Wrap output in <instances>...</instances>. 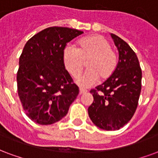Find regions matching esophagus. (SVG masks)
Segmentation results:
<instances>
[{
    "instance_id": "34e87169",
    "label": "esophagus",
    "mask_w": 158,
    "mask_h": 158,
    "mask_svg": "<svg viewBox=\"0 0 158 158\" xmlns=\"http://www.w3.org/2000/svg\"><path fill=\"white\" fill-rule=\"evenodd\" d=\"M87 91L86 89H83V88H80V90H79V94L81 95V94H84V93H87Z\"/></svg>"
}]
</instances>
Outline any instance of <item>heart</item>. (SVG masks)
Returning a JSON list of instances; mask_svg holds the SVG:
<instances>
[{"instance_id": "b5f03b06", "label": "heart", "mask_w": 158, "mask_h": 158, "mask_svg": "<svg viewBox=\"0 0 158 158\" xmlns=\"http://www.w3.org/2000/svg\"><path fill=\"white\" fill-rule=\"evenodd\" d=\"M65 70L76 77L82 71L87 63V70L77 79L81 87H90L100 77L107 80L114 72L117 56L109 42L100 35H90L78 41L77 48L66 46L63 51Z\"/></svg>"}]
</instances>
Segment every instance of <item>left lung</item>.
<instances>
[{
	"instance_id": "obj_1",
	"label": "left lung",
	"mask_w": 158,
	"mask_h": 158,
	"mask_svg": "<svg viewBox=\"0 0 158 158\" xmlns=\"http://www.w3.org/2000/svg\"><path fill=\"white\" fill-rule=\"evenodd\" d=\"M110 35L118 49V62L112 76L91 91L94 100L88 108V115L100 129L116 131L126 125L136 110L142 73L130 45L119 37Z\"/></svg>"
}]
</instances>
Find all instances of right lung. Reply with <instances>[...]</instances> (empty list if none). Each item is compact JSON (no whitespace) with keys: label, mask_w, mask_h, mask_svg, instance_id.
Segmentation results:
<instances>
[{"label":"right lung","mask_w":158,"mask_h":158,"mask_svg":"<svg viewBox=\"0 0 158 158\" xmlns=\"http://www.w3.org/2000/svg\"><path fill=\"white\" fill-rule=\"evenodd\" d=\"M69 27H51L31 38L19 58L18 96L26 114L40 125H52L68 113L79 90L65 71L66 44L82 34Z\"/></svg>","instance_id":"obj_1"}]
</instances>
